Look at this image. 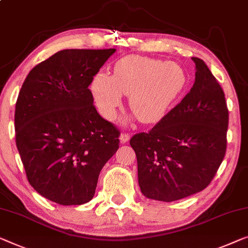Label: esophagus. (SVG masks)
Here are the masks:
<instances>
[{"label": "esophagus", "instance_id": "1", "mask_svg": "<svg viewBox=\"0 0 248 248\" xmlns=\"http://www.w3.org/2000/svg\"><path fill=\"white\" fill-rule=\"evenodd\" d=\"M129 139H130V134H129V132H124V134L120 135V142L121 143L128 142Z\"/></svg>", "mask_w": 248, "mask_h": 248}]
</instances>
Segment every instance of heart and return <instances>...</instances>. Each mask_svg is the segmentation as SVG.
<instances>
[{"instance_id":"heart-1","label":"heart","mask_w":248,"mask_h":248,"mask_svg":"<svg viewBox=\"0 0 248 248\" xmlns=\"http://www.w3.org/2000/svg\"><path fill=\"white\" fill-rule=\"evenodd\" d=\"M186 82V72L176 62L129 55L116 64L113 76L97 73L90 90L99 112L106 119H113L123 95H129L130 111L141 123L154 124L165 117Z\"/></svg>"}]
</instances>
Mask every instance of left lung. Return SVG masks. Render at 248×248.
Returning <instances> with one entry per match:
<instances>
[{
  "mask_svg": "<svg viewBox=\"0 0 248 248\" xmlns=\"http://www.w3.org/2000/svg\"><path fill=\"white\" fill-rule=\"evenodd\" d=\"M190 91L148 132L132 136L138 183L147 198L173 202L208 186L227 147L228 109L218 81L199 58Z\"/></svg>",
  "mask_w": 248,
  "mask_h": 248,
  "instance_id": "left-lung-1",
  "label": "left lung"
}]
</instances>
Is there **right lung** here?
I'll return each instance as SVG.
<instances>
[{
    "mask_svg": "<svg viewBox=\"0 0 248 248\" xmlns=\"http://www.w3.org/2000/svg\"><path fill=\"white\" fill-rule=\"evenodd\" d=\"M116 49L59 51L35 65L16 105V141L31 186L57 204L93 198L120 131L103 119L89 89Z\"/></svg>",
    "mask_w": 248,
    "mask_h": 248,
    "instance_id": "1",
    "label": "right lung"
}]
</instances>
